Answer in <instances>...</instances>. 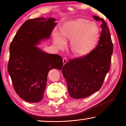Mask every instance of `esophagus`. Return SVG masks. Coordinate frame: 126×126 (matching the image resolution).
Segmentation results:
<instances>
[{
    "mask_svg": "<svg viewBox=\"0 0 126 126\" xmlns=\"http://www.w3.org/2000/svg\"><path fill=\"white\" fill-rule=\"evenodd\" d=\"M63 62L64 64H65V63H67V59L65 57H64V58H63Z\"/></svg>",
    "mask_w": 126,
    "mask_h": 126,
    "instance_id": "esophagus-1",
    "label": "esophagus"
}]
</instances>
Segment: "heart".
I'll return each instance as SVG.
<instances>
[{"instance_id": "1", "label": "heart", "mask_w": 126, "mask_h": 126, "mask_svg": "<svg viewBox=\"0 0 126 126\" xmlns=\"http://www.w3.org/2000/svg\"><path fill=\"white\" fill-rule=\"evenodd\" d=\"M62 36H56L54 42L62 49L65 41H70V49L74 56H85L94 48L99 40V30L94 22L83 18H78L68 22L61 32Z\"/></svg>"}]
</instances>
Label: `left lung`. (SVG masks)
<instances>
[{
    "instance_id": "8db88e82",
    "label": "left lung",
    "mask_w": 126,
    "mask_h": 126,
    "mask_svg": "<svg viewBox=\"0 0 126 126\" xmlns=\"http://www.w3.org/2000/svg\"><path fill=\"white\" fill-rule=\"evenodd\" d=\"M93 18L102 22L97 46L87 55L70 59L62 68L68 92L74 99L86 97L100 90L110 68L113 46L110 30L104 19Z\"/></svg>"
}]
</instances>
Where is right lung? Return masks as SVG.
I'll return each mask as SVG.
<instances>
[{"instance_id":"obj_1","label":"right lung","mask_w":126,"mask_h":126,"mask_svg":"<svg viewBox=\"0 0 126 126\" xmlns=\"http://www.w3.org/2000/svg\"><path fill=\"white\" fill-rule=\"evenodd\" d=\"M54 18L29 19L20 27L11 42L8 70L16 93L29 102L42 99L49 71L63 67L62 57L36 46L48 39L57 22Z\"/></svg>"}]
</instances>
